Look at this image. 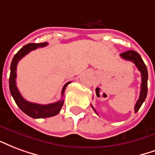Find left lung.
<instances>
[{"mask_svg":"<svg viewBox=\"0 0 155 155\" xmlns=\"http://www.w3.org/2000/svg\"><path fill=\"white\" fill-rule=\"evenodd\" d=\"M120 57L125 59V60H129L130 62H133L135 65L137 67L138 70L141 73V87H140V97L138 99L137 102L135 106V112L136 113L139 109L142 106V104L145 100L146 96H147L148 91V71L146 65L144 64V61L141 58L140 55L138 54L137 52L133 51V50H129L125 53L120 54ZM92 109L94 110L96 113L97 114V110H95L94 107H92V105H91Z\"/></svg>","mask_w":155,"mask_h":155,"instance_id":"left-lung-1","label":"left lung"}]
</instances>
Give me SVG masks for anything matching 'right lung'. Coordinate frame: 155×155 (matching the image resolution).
<instances>
[{"label": "right lung", "instance_id": "right-lung-1", "mask_svg": "<svg viewBox=\"0 0 155 155\" xmlns=\"http://www.w3.org/2000/svg\"><path fill=\"white\" fill-rule=\"evenodd\" d=\"M47 45L48 43H40V44L31 43V44L25 45L17 52V54L15 55L11 64V74H10V78H9L10 85L9 86H10L11 96L13 97L15 103L20 110H22L24 113H25L32 118H47V117L56 116L57 114L59 113L61 108L64 105V100H60L57 102L48 104V105H41V104L30 102L26 101L25 99H24L16 87L15 78H16V68H17L18 62L22 58L25 57L27 54H29L30 51L35 50L39 47L40 48L45 47ZM70 82H67L64 86L63 90H62V97L64 96L66 87Z\"/></svg>", "mask_w": 155, "mask_h": 155}]
</instances>
